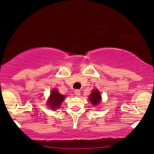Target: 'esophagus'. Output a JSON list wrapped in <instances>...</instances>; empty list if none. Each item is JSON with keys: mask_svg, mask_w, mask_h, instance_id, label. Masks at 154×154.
<instances>
[{"mask_svg": "<svg viewBox=\"0 0 154 154\" xmlns=\"http://www.w3.org/2000/svg\"><path fill=\"white\" fill-rule=\"evenodd\" d=\"M80 93H81L80 90L77 89V90H75V93L76 95H80Z\"/></svg>", "mask_w": 154, "mask_h": 154, "instance_id": "1", "label": "esophagus"}]
</instances>
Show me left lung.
I'll list each match as a JSON object with an SVG mask.
<instances>
[{
	"instance_id": "1",
	"label": "left lung",
	"mask_w": 154,
	"mask_h": 154,
	"mask_svg": "<svg viewBox=\"0 0 154 154\" xmlns=\"http://www.w3.org/2000/svg\"><path fill=\"white\" fill-rule=\"evenodd\" d=\"M89 100L93 105H98L100 102V100H101V96H100L99 91L95 90V91L92 92L91 95L89 96Z\"/></svg>"
}]
</instances>
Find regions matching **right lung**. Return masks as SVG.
Here are the masks:
<instances>
[{"label": "right lung", "instance_id": "add662e5", "mask_svg": "<svg viewBox=\"0 0 154 154\" xmlns=\"http://www.w3.org/2000/svg\"><path fill=\"white\" fill-rule=\"evenodd\" d=\"M64 98V95L60 94L57 90H52L51 93L50 98H49L48 102V105L52 109H59Z\"/></svg>", "mask_w": 154, "mask_h": 154}]
</instances>
